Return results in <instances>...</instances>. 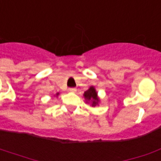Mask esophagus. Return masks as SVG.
<instances>
[{"label": "esophagus", "instance_id": "obj_1", "mask_svg": "<svg viewBox=\"0 0 161 161\" xmlns=\"http://www.w3.org/2000/svg\"><path fill=\"white\" fill-rule=\"evenodd\" d=\"M68 91H69V92H72V93H75L76 91H77V89H76L75 88H68Z\"/></svg>", "mask_w": 161, "mask_h": 161}]
</instances>
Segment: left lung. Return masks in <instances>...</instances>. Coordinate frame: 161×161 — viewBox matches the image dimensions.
I'll return each mask as SVG.
<instances>
[{"label": "left lung", "instance_id": "left-lung-1", "mask_svg": "<svg viewBox=\"0 0 161 161\" xmlns=\"http://www.w3.org/2000/svg\"><path fill=\"white\" fill-rule=\"evenodd\" d=\"M84 98H85V100L87 101V103H88V101L91 102V105L92 107H95L96 105H98V98L97 97V93H96L95 88H93V87H91L89 89L86 91L85 93H84Z\"/></svg>", "mask_w": 161, "mask_h": 161}]
</instances>
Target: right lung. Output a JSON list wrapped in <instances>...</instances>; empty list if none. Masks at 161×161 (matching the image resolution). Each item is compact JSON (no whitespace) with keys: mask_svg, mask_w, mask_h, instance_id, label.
I'll return each instance as SVG.
<instances>
[{"mask_svg":"<svg viewBox=\"0 0 161 161\" xmlns=\"http://www.w3.org/2000/svg\"><path fill=\"white\" fill-rule=\"evenodd\" d=\"M58 93H57V96H58Z\"/></svg>","mask_w":161,"mask_h":161,"instance_id":"right-lung-1","label":"right lung"}]
</instances>
